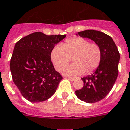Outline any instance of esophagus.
<instances>
[{"mask_svg":"<svg viewBox=\"0 0 130 130\" xmlns=\"http://www.w3.org/2000/svg\"><path fill=\"white\" fill-rule=\"evenodd\" d=\"M68 79H69V80H70L73 82V81H74V80H76V78H72V77H68Z\"/></svg>","mask_w":130,"mask_h":130,"instance_id":"1","label":"esophagus"}]
</instances>
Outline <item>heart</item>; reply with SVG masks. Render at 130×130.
Returning a JSON list of instances; mask_svg holds the SVG:
<instances>
[{
  "label": "heart",
  "mask_w": 130,
  "mask_h": 130,
  "mask_svg": "<svg viewBox=\"0 0 130 130\" xmlns=\"http://www.w3.org/2000/svg\"><path fill=\"white\" fill-rule=\"evenodd\" d=\"M51 60L54 67L61 71L73 57L72 65L65 67L63 74L67 76H79L93 72L100 65L102 51L100 46L83 37L69 39L62 45L52 50Z\"/></svg>",
  "instance_id": "heart-1"
}]
</instances>
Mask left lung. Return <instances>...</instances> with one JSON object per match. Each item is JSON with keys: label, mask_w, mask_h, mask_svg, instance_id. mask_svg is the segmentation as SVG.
<instances>
[{"label": "left lung", "mask_w": 130, "mask_h": 130, "mask_svg": "<svg viewBox=\"0 0 130 130\" xmlns=\"http://www.w3.org/2000/svg\"><path fill=\"white\" fill-rule=\"evenodd\" d=\"M91 39L98 44L102 51L100 65L95 72L81 80L84 86L76 91L80 100L95 103L102 100L111 91L118 76V65L120 54L111 37L94 30L79 32L76 35Z\"/></svg>", "instance_id": "1"}]
</instances>
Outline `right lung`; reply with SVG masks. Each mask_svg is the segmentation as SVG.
I'll list each match as a JSON object with an SVG mask.
<instances>
[{
	"instance_id": "right-lung-1",
	"label": "right lung",
	"mask_w": 130,
	"mask_h": 130,
	"mask_svg": "<svg viewBox=\"0 0 130 130\" xmlns=\"http://www.w3.org/2000/svg\"><path fill=\"white\" fill-rule=\"evenodd\" d=\"M65 35H28L15 45L10 61L13 80L22 95L31 102L47 100L63 79L52 65L50 54Z\"/></svg>"
}]
</instances>
